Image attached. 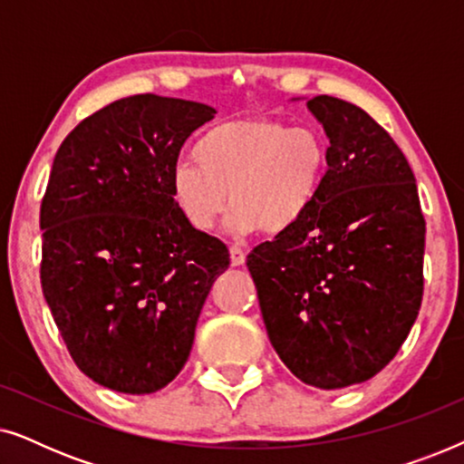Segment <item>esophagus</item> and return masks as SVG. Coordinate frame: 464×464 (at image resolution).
<instances>
[{"mask_svg": "<svg viewBox=\"0 0 464 464\" xmlns=\"http://www.w3.org/2000/svg\"><path fill=\"white\" fill-rule=\"evenodd\" d=\"M230 262L232 266H243L245 264V251L238 245L230 246Z\"/></svg>", "mask_w": 464, "mask_h": 464, "instance_id": "obj_1", "label": "esophagus"}]
</instances>
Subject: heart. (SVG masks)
Here are the masks:
<instances>
[{
	"label": "heart",
	"mask_w": 464,
	"mask_h": 464,
	"mask_svg": "<svg viewBox=\"0 0 464 464\" xmlns=\"http://www.w3.org/2000/svg\"><path fill=\"white\" fill-rule=\"evenodd\" d=\"M179 162L170 194L183 219L207 232L226 211L234 234H285L306 218L327 173L325 137L272 118L227 120L208 129Z\"/></svg>",
	"instance_id": "heart-1"
}]
</instances>
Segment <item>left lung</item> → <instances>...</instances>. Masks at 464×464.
<instances>
[{
  "mask_svg": "<svg viewBox=\"0 0 464 464\" xmlns=\"http://www.w3.org/2000/svg\"><path fill=\"white\" fill-rule=\"evenodd\" d=\"M329 139L319 196L294 230L246 256L264 325L295 378L344 389L386 367L422 302L424 215L392 137L348 101L314 97Z\"/></svg>",
  "mask_w": 464,
  "mask_h": 464,
  "instance_id": "left-lung-1",
  "label": "left lung"
}]
</instances>
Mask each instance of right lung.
<instances>
[{
	"label": "right lung",
	"instance_id": "right-lung-1",
	"mask_svg": "<svg viewBox=\"0 0 464 464\" xmlns=\"http://www.w3.org/2000/svg\"><path fill=\"white\" fill-rule=\"evenodd\" d=\"M194 101L135 94L75 126L40 208L42 291L75 365L150 395L186 365L213 283L230 266L170 194L186 139L215 118Z\"/></svg>",
	"mask_w": 464,
	"mask_h": 464
}]
</instances>
